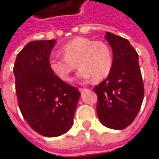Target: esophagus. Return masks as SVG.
Instances as JSON below:
<instances>
[{"instance_id":"esophagus-1","label":"esophagus","mask_w":159,"mask_h":159,"mask_svg":"<svg viewBox=\"0 0 159 159\" xmlns=\"http://www.w3.org/2000/svg\"><path fill=\"white\" fill-rule=\"evenodd\" d=\"M86 90H88V89H83V88H80L79 89V91L81 92V93H84Z\"/></svg>"}]
</instances>
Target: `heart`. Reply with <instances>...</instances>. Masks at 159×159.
Listing matches in <instances>:
<instances>
[{
    "label": "heart",
    "mask_w": 159,
    "mask_h": 159,
    "mask_svg": "<svg viewBox=\"0 0 159 159\" xmlns=\"http://www.w3.org/2000/svg\"><path fill=\"white\" fill-rule=\"evenodd\" d=\"M61 52L64 56H51L48 63L51 70L64 82L71 80L76 64L80 68L78 77L84 80L100 81L112 69V52L103 42L78 36L63 46Z\"/></svg>",
    "instance_id": "1"
}]
</instances>
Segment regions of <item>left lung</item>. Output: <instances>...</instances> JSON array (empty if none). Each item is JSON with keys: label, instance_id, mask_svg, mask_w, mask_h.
Masks as SVG:
<instances>
[{"label": "left lung", "instance_id": "obj_1", "mask_svg": "<svg viewBox=\"0 0 159 159\" xmlns=\"http://www.w3.org/2000/svg\"><path fill=\"white\" fill-rule=\"evenodd\" d=\"M113 52V66L107 79L93 88L98 96L97 114L101 123L113 129L131 124L141 107L144 85L138 53L123 37L107 32Z\"/></svg>", "mask_w": 159, "mask_h": 159}]
</instances>
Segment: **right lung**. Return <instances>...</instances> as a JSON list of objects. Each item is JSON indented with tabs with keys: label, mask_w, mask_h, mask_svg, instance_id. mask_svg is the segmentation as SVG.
<instances>
[{
	"label": "right lung",
	"mask_w": 159,
	"mask_h": 159,
	"mask_svg": "<svg viewBox=\"0 0 159 159\" xmlns=\"http://www.w3.org/2000/svg\"><path fill=\"white\" fill-rule=\"evenodd\" d=\"M56 40L33 41L19 52L13 67L16 93L23 117L33 130L59 136L71 128L81 93L49 67Z\"/></svg>",
	"instance_id": "right-lung-1"
}]
</instances>
